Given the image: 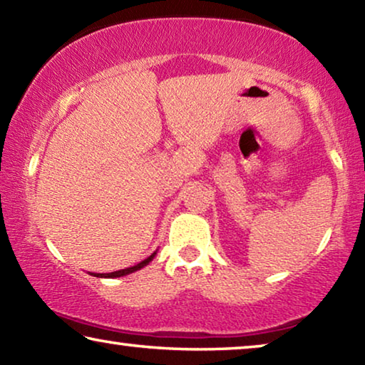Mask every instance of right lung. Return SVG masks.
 I'll list each match as a JSON object with an SVG mask.
<instances>
[{"label": "right lung", "mask_w": 365, "mask_h": 365, "mask_svg": "<svg viewBox=\"0 0 365 365\" xmlns=\"http://www.w3.org/2000/svg\"><path fill=\"white\" fill-rule=\"evenodd\" d=\"M156 256V251L151 256H148L147 259H143L142 262H138V264L132 266V267H127V269H120V271H114V272H109V274H96V272H91V276L94 277H108V279H114V277H122V276H127V274H132L138 271V269H142L148 264L150 261H153V257Z\"/></svg>", "instance_id": "1"}]
</instances>
